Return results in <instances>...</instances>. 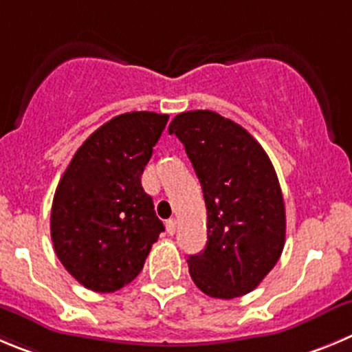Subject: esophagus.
<instances>
[{
    "label": "esophagus",
    "instance_id": "esophagus-1",
    "mask_svg": "<svg viewBox=\"0 0 352 352\" xmlns=\"http://www.w3.org/2000/svg\"><path fill=\"white\" fill-rule=\"evenodd\" d=\"M166 231H168V234H175L177 232V221L175 219H168L166 221Z\"/></svg>",
    "mask_w": 352,
    "mask_h": 352
}]
</instances>
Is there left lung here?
I'll return each mask as SVG.
<instances>
[{
	"label": "left lung",
	"mask_w": 352,
	"mask_h": 352,
	"mask_svg": "<svg viewBox=\"0 0 352 352\" xmlns=\"http://www.w3.org/2000/svg\"><path fill=\"white\" fill-rule=\"evenodd\" d=\"M170 135L186 147L206 205L205 250L187 258L203 294H250L280 261L285 203L271 160L243 126L213 111L177 114Z\"/></svg>",
	"instance_id": "left-lung-1"
}]
</instances>
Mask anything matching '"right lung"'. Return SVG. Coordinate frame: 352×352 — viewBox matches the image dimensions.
Segmentation results:
<instances>
[{
  "mask_svg": "<svg viewBox=\"0 0 352 352\" xmlns=\"http://www.w3.org/2000/svg\"><path fill=\"white\" fill-rule=\"evenodd\" d=\"M168 114L133 111L113 118L76 151L54 196V250L85 288L116 292L142 271L165 231L140 177Z\"/></svg>",
  "mask_w": 352,
  "mask_h": 352,
  "instance_id": "obj_1",
  "label": "right lung"
}]
</instances>
